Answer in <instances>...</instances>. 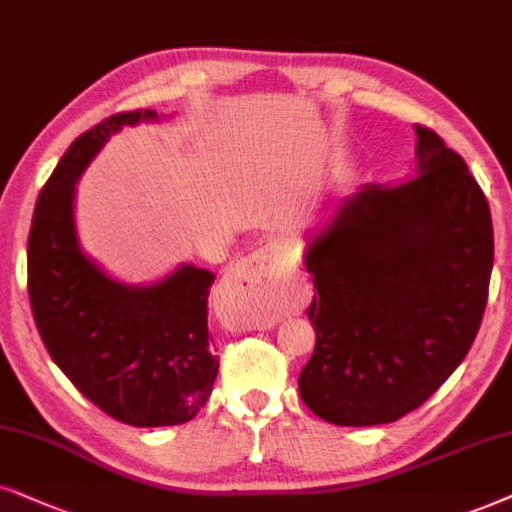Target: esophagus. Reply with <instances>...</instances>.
I'll use <instances>...</instances> for the list:
<instances>
[{
  "label": "esophagus",
  "mask_w": 512,
  "mask_h": 512,
  "mask_svg": "<svg viewBox=\"0 0 512 512\" xmlns=\"http://www.w3.org/2000/svg\"><path fill=\"white\" fill-rule=\"evenodd\" d=\"M288 283V267L278 257V252L267 245L229 271L222 283V295L229 302L250 306V309H269L281 302Z\"/></svg>",
  "instance_id": "esophagus-1"
}]
</instances>
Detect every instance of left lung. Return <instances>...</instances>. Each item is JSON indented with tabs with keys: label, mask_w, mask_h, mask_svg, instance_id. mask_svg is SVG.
Instances as JSON below:
<instances>
[{
	"label": "left lung",
	"mask_w": 512,
	"mask_h": 512,
	"mask_svg": "<svg viewBox=\"0 0 512 512\" xmlns=\"http://www.w3.org/2000/svg\"><path fill=\"white\" fill-rule=\"evenodd\" d=\"M419 175L367 185L306 250L316 349L299 395L335 426L391 424L461 365L494 264L487 196L466 161L417 124Z\"/></svg>",
	"instance_id": "left-lung-1"
}]
</instances>
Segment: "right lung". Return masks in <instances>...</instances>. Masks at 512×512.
<instances>
[{
	"instance_id": "1",
	"label": "right lung",
	"mask_w": 512,
	"mask_h": 512,
	"mask_svg": "<svg viewBox=\"0 0 512 512\" xmlns=\"http://www.w3.org/2000/svg\"><path fill=\"white\" fill-rule=\"evenodd\" d=\"M154 109L119 112L81 133L39 192L27 238V295L39 337L65 377L121 424L154 428L192 421L217 377L208 335L215 276L185 264L166 281L128 288L81 255L74 182L109 135Z\"/></svg>"
}]
</instances>
